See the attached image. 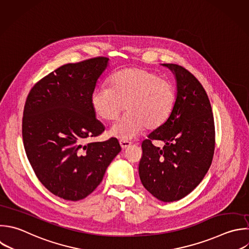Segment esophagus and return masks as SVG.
<instances>
[{
    "label": "esophagus",
    "instance_id": "34e87169",
    "mask_svg": "<svg viewBox=\"0 0 249 249\" xmlns=\"http://www.w3.org/2000/svg\"><path fill=\"white\" fill-rule=\"evenodd\" d=\"M120 145H121V147L124 150V149H127L128 147L131 146V142H129V141H124V140H121V141H120Z\"/></svg>",
    "mask_w": 249,
    "mask_h": 249
}]
</instances>
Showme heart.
Listing matches in <instances>:
<instances>
[{
    "label": "heart",
    "instance_id": "1",
    "mask_svg": "<svg viewBox=\"0 0 249 249\" xmlns=\"http://www.w3.org/2000/svg\"><path fill=\"white\" fill-rule=\"evenodd\" d=\"M175 100L172 84L143 68L114 73L109 87H99L91 94L92 108L104 121H116L125 105L127 113L110 130L111 135L124 141L137 137L146 126L155 129L162 125L170 117Z\"/></svg>",
    "mask_w": 249,
    "mask_h": 249
}]
</instances>
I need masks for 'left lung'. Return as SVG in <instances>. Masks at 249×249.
Wrapping results in <instances>:
<instances>
[{"label": "left lung", "mask_w": 249, "mask_h": 249, "mask_svg": "<svg viewBox=\"0 0 249 249\" xmlns=\"http://www.w3.org/2000/svg\"><path fill=\"white\" fill-rule=\"evenodd\" d=\"M175 76L176 100L168 120L142 142L139 176L155 197L171 202L190 194L212 161L215 128L208 96L197 79L177 64H162ZM152 140L165 142L162 149Z\"/></svg>", "instance_id": "1"}]
</instances>
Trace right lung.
<instances>
[{
  "instance_id": "obj_1",
  "label": "right lung",
  "mask_w": 249,
  "mask_h": 249,
  "mask_svg": "<svg viewBox=\"0 0 249 249\" xmlns=\"http://www.w3.org/2000/svg\"><path fill=\"white\" fill-rule=\"evenodd\" d=\"M109 58L65 64L30 90L23 111L27 158L41 183L66 200H80L101 183L122 148L116 138L85 144L104 125L96 119L91 94Z\"/></svg>"
}]
</instances>
